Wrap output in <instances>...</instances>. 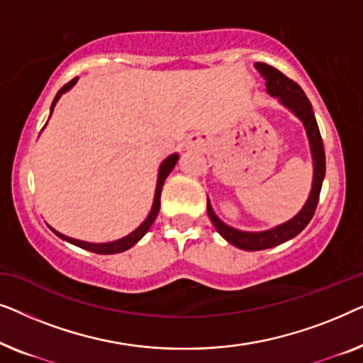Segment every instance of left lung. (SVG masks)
<instances>
[{"label":"left lung","instance_id":"left-lung-1","mask_svg":"<svg viewBox=\"0 0 363 363\" xmlns=\"http://www.w3.org/2000/svg\"><path fill=\"white\" fill-rule=\"evenodd\" d=\"M255 67L257 69V72L264 77L267 94H269L271 97L277 99L282 107H286L287 111L294 113L306 128V135L307 140H309L312 157V186L304 206L301 208L297 215L292 216L291 220L281 223V225L277 226H272L269 230L264 231H242L238 230V228L226 225L225 221L220 220V216L216 215L215 210H213L210 198H208V216H210L213 226L216 228V231L220 233L228 242H231L233 246L245 251L269 250V247L279 246L282 242L289 241L292 238L299 235V233L309 225L312 216H314L317 203H319L322 182H324L325 177L324 143H322L315 116L314 112H312V106L304 91H302L294 81L287 79L284 74L279 72L274 67L267 66L264 62H256Z\"/></svg>","mask_w":363,"mask_h":363}]
</instances>
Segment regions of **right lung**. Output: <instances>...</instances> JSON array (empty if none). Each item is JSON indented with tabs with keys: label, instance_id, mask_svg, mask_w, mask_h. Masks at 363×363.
Returning <instances> with one entry per match:
<instances>
[{
	"label": "right lung",
	"instance_id": "obj_1",
	"mask_svg": "<svg viewBox=\"0 0 363 363\" xmlns=\"http://www.w3.org/2000/svg\"><path fill=\"white\" fill-rule=\"evenodd\" d=\"M77 84V77H74L71 82H67L66 86H64L61 91L56 94V97H54V101L51 104V112H49V118L52 116V111L54 107H56V104L59 99L62 97V94H66L67 91H71V89L76 86ZM46 127V125H44ZM178 158L180 155L178 153H172V155H168L165 160L160 163V168H158V175H157V186H155V195H153V203H152V208H150V213H148V216L143 220V223L138 228H135L130 235L121 238V240H116V241H108V242H89V241H81V240H74V238H69L66 235H62V233H59L51 228L52 233L56 236L61 238V240L71 242L74 246H79L82 247V250H87L91 252H96V255H117V252H123L127 250H130L133 245H137L138 241L142 240L143 236L147 235V231L150 230V226L153 225V221H155V218L158 215V210H160V195H162V188H163V183H165L167 177L170 175L173 168H175Z\"/></svg>",
	"mask_w": 363,
	"mask_h": 363
}]
</instances>
